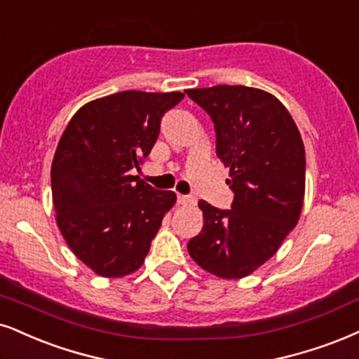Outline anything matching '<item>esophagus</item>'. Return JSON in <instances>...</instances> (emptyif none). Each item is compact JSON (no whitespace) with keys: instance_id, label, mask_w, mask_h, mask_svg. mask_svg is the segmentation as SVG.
Instances as JSON below:
<instances>
[{"instance_id":"1","label":"esophagus","mask_w":359,"mask_h":359,"mask_svg":"<svg viewBox=\"0 0 359 359\" xmlns=\"http://www.w3.org/2000/svg\"><path fill=\"white\" fill-rule=\"evenodd\" d=\"M178 203L180 205H193L194 198L188 196V194H178Z\"/></svg>"}]
</instances>
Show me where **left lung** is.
<instances>
[{"label": "left lung", "mask_w": 359, "mask_h": 359, "mask_svg": "<svg viewBox=\"0 0 359 359\" xmlns=\"http://www.w3.org/2000/svg\"><path fill=\"white\" fill-rule=\"evenodd\" d=\"M215 123L216 154L229 168L231 210L201 200V233L189 256L206 271L238 280L266 263L298 223L306 159L298 126L273 95L218 85L184 91Z\"/></svg>", "instance_id": "obj_1"}]
</instances>
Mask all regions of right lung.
<instances>
[{
	"instance_id": "obj_1",
	"label": "right lung",
	"mask_w": 359,
	"mask_h": 359,
	"mask_svg": "<svg viewBox=\"0 0 359 359\" xmlns=\"http://www.w3.org/2000/svg\"><path fill=\"white\" fill-rule=\"evenodd\" d=\"M183 93L121 91L90 101L68 123L51 165L61 234L104 278L136 271L148 255L172 191L133 176L159 136L161 118Z\"/></svg>"
}]
</instances>
